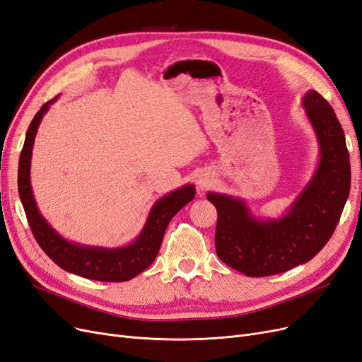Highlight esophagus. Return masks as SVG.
<instances>
[{
	"mask_svg": "<svg viewBox=\"0 0 362 362\" xmlns=\"http://www.w3.org/2000/svg\"><path fill=\"white\" fill-rule=\"evenodd\" d=\"M196 184H197V189L199 190H205L206 187L211 184V178L208 175H201V177L197 178Z\"/></svg>",
	"mask_w": 362,
	"mask_h": 362,
	"instance_id": "34e87169",
	"label": "esophagus"
}]
</instances>
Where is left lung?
Segmentation results:
<instances>
[{"label": "left lung", "instance_id": "left-lung-1", "mask_svg": "<svg viewBox=\"0 0 362 362\" xmlns=\"http://www.w3.org/2000/svg\"><path fill=\"white\" fill-rule=\"evenodd\" d=\"M301 106L316 134L319 161L280 217L256 216L241 197L206 193L217 208V256L248 277L274 276L313 259L331 238L351 192V161L334 109L315 90Z\"/></svg>", "mask_w": 362, "mask_h": 362}]
</instances>
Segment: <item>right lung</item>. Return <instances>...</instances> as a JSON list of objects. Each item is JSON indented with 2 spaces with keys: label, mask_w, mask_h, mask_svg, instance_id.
Instances as JSON below:
<instances>
[{
  "label": "right lung",
  "mask_w": 362,
  "mask_h": 362,
  "mask_svg": "<svg viewBox=\"0 0 362 362\" xmlns=\"http://www.w3.org/2000/svg\"><path fill=\"white\" fill-rule=\"evenodd\" d=\"M57 98L58 97L45 103L33 118L19 158L18 189L34 238L58 267L76 276L97 281L132 280L145 271L157 257L169 221L182 206L193 201L196 194L194 184H185L157 199L149 209L142 230L130 244L122 247H98L69 241L42 216L33 194L30 178L37 130L45 114L51 105L57 102Z\"/></svg>",
  "instance_id": "1"
}]
</instances>
